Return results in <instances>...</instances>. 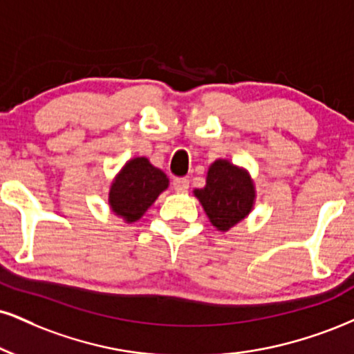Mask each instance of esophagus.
I'll use <instances>...</instances> for the list:
<instances>
[{
    "label": "esophagus",
    "mask_w": 354,
    "mask_h": 354,
    "mask_svg": "<svg viewBox=\"0 0 354 354\" xmlns=\"http://www.w3.org/2000/svg\"><path fill=\"white\" fill-rule=\"evenodd\" d=\"M189 188V180L188 178H174L173 180V189L176 193H185Z\"/></svg>",
    "instance_id": "1"
}]
</instances>
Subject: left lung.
<instances>
[{
  "mask_svg": "<svg viewBox=\"0 0 354 354\" xmlns=\"http://www.w3.org/2000/svg\"><path fill=\"white\" fill-rule=\"evenodd\" d=\"M193 194L201 203L209 223L221 232L244 221L254 209L255 185L242 166L219 158L209 165L206 185Z\"/></svg>",
  "mask_w": 354,
  "mask_h": 354,
  "instance_id": "8db88e82",
  "label": "left lung"
}]
</instances>
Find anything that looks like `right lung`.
Here are the masks:
<instances>
[{
	"mask_svg": "<svg viewBox=\"0 0 354 354\" xmlns=\"http://www.w3.org/2000/svg\"><path fill=\"white\" fill-rule=\"evenodd\" d=\"M169 180L147 156H135L115 174L109 189V206L127 224L136 223L168 189Z\"/></svg>",
	"mask_w": 354,
	"mask_h": 354,
	"instance_id": "obj_1",
	"label": "right lung"
}]
</instances>
